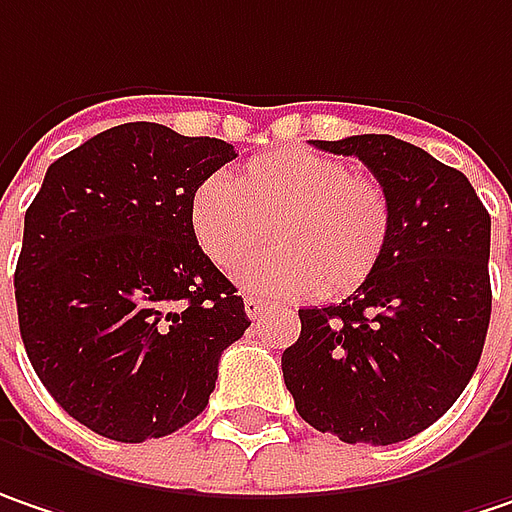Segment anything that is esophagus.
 Listing matches in <instances>:
<instances>
[{"mask_svg": "<svg viewBox=\"0 0 512 512\" xmlns=\"http://www.w3.org/2000/svg\"><path fill=\"white\" fill-rule=\"evenodd\" d=\"M243 307H246V316L249 318H260L266 313V304L260 298H255V295H246L243 298Z\"/></svg>", "mask_w": 512, "mask_h": 512, "instance_id": "esophagus-1", "label": "esophagus"}]
</instances>
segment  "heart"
Listing matches in <instances>:
<instances>
[{
	"label": "heart",
	"mask_w": 512,
	"mask_h": 512,
	"mask_svg": "<svg viewBox=\"0 0 512 512\" xmlns=\"http://www.w3.org/2000/svg\"><path fill=\"white\" fill-rule=\"evenodd\" d=\"M191 231L217 266L243 263L272 237L278 249L252 260L240 284L269 298L350 295L391 246L394 208L385 188L316 150L281 147L249 159L237 179L211 173L191 196Z\"/></svg>",
	"instance_id": "1"
}]
</instances>
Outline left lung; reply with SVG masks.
Wrapping results in <instances>:
<instances>
[{
    "label": "left lung",
    "instance_id": "1",
    "mask_svg": "<svg viewBox=\"0 0 512 512\" xmlns=\"http://www.w3.org/2000/svg\"><path fill=\"white\" fill-rule=\"evenodd\" d=\"M356 156L394 208L379 269L342 304L298 310L281 356L298 414L345 443L429 429L472 379L493 310L490 214L461 170L394 136L316 141Z\"/></svg>",
    "mask_w": 512,
    "mask_h": 512
}]
</instances>
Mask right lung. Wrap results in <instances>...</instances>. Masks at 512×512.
<instances>
[{
    "instance_id": "obj_1",
    "label": "right lung",
    "mask_w": 512,
    "mask_h": 512,
    "mask_svg": "<svg viewBox=\"0 0 512 512\" xmlns=\"http://www.w3.org/2000/svg\"><path fill=\"white\" fill-rule=\"evenodd\" d=\"M231 159L220 138L136 121L46 170L25 211L16 316L40 382L86 429L141 443L208 406L223 350L252 321L188 211Z\"/></svg>"
}]
</instances>
